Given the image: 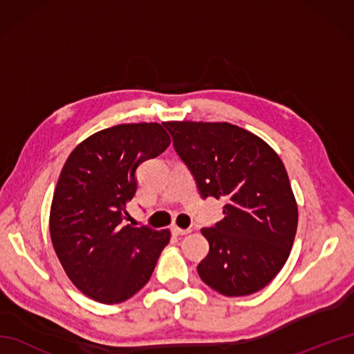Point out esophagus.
<instances>
[{"mask_svg": "<svg viewBox=\"0 0 354 354\" xmlns=\"http://www.w3.org/2000/svg\"><path fill=\"white\" fill-rule=\"evenodd\" d=\"M171 232H173V234H175V236H187V234H190L192 230H183V228L173 227V228H171Z\"/></svg>", "mask_w": 354, "mask_h": 354, "instance_id": "esophagus-1", "label": "esophagus"}]
</instances>
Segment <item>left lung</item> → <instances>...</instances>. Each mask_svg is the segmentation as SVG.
<instances>
[{
	"mask_svg": "<svg viewBox=\"0 0 354 354\" xmlns=\"http://www.w3.org/2000/svg\"><path fill=\"white\" fill-rule=\"evenodd\" d=\"M202 198H225V217L201 232L209 251L202 281L227 297L257 292L280 272L297 234L298 207L281 158L257 135L227 122H165Z\"/></svg>",
	"mask_w": 354,
	"mask_h": 354,
	"instance_id": "8db88e82",
	"label": "left lung"
}]
</instances>
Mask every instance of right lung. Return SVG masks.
<instances>
[{
    "instance_id": "1",
    "label": "right lung",
    "mask_w": 354,
    "mask_h": 354,
    "mask_svg": "<svg viewBox=\"0 0 354 354\" xmlns=\"http://www.w3.org/2000/svg\"><path fill=\"white\" fill-rule=\"evenodd\" d=\"M170 137L160 123L117 124L74 147L50 208V237L71 283L103 304L123 303L152 275L170 230L123 225L137 192L135 170L162 153Z\"/></svg>"
}]
</instances>
